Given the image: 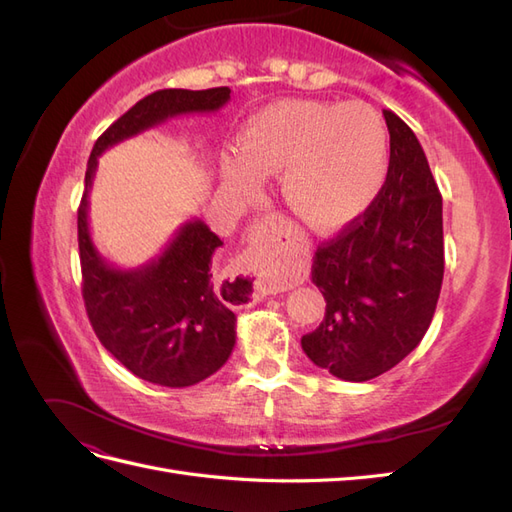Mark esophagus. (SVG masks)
I'll list each match as a JSON object with an SVG mask.
<instances>
[{
	"label": "esophagus",
	"instance_id": "esophagus-1",
	"mask_svg": "<svg viewBox=\"0 0 512 512\" xmlns=\"http://www.w3.org/2000/svg\"><path fill=\"white\" fill-rule=\"evenodd\" d=\"M267 252L254 254L239 262L228 275V292L230 299L241 305H252L267 297V294L275 288V277L271 275V269L267 265Z\"/></svg>",
	"mask_w": 512,
	"mask_h": 512
}]
</instances>
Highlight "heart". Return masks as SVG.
<instances>
[{
	"instance_id": "1",
	"label": "heart",
	"mask_w": 512,
	"mask_h": 512,
	"mask_svg": "<svg viewBox=\"0 0 512 512\" xmlns=\"http://www.w3.org/2000/svg\"><path fill=\"white\" fill-rule=\"evenodd\" d=\"M389 168L380 115L363 102L280 100L245 121L239 151L220 162L224 188L254 198L262 177L280 173V196L309 228L331 230L363 213Z\"/></svg>"
}]
</instances>
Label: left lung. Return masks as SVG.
I'll return each instance as SVG.
<instances>
[{
  "label": "left lung",
  "mask_w": 512,
  "mask_h": 512,
  "mask_svg": "<svg viewBox=\"0 0 512 512\" xmlns=\"http://www.w3.org/2000/svg\"><path fill=\"white\" fill-rule=\"evenodd\" d=\"M382 113L389 173L367 211L318 247L312 282L327 312L301 337L309 361L348 382L384 374L421 344L444 277L440 190L414 132Z\"/></svg>",
  "instance_id": "left-lung-1"
}]
</instances>
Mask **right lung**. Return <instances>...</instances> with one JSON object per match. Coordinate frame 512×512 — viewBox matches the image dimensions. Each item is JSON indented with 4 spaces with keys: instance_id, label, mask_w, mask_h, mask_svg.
Segmentation results:
<instances>
[{
    "instance_id": "right-lung-1",
    "label": "right lung",
    "mask_w": 512,
    "mask_h": 512,
    "mask_svg": "<svg viewBox=\"0 0 512 512\" xmlns=\"http://www.w3.org/2000/svg\"><path fill=\"white\" fill-rule=\"evenodd\" d=\"M230 100L228 87L162 89L138 100L91 149L79 207V252L87 316L102 346L147 382L183 389L215 374L235 348L237 316L211 282L220 237L203 220H188L160 256L136 269L111 265L89 232V190L98 158L166 119L215 113Z\"/></svg>"
}]
</instances>
